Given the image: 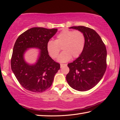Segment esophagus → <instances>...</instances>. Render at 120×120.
<instances>
[{"instance_id":"1","label":"esophagus","mask_w":120,"mask_h":120,"mask_svg":"<svg viewBox=\"0 0 120 120\" xmlns=\"http://www.w3.org/2000/svg\"><path fill=\"white\" fill-rule=\"evenodd\" d=\"M67 64H60V67L61 68H62L63 67H65V66H67Z\"/></svg>"}]
</instances>
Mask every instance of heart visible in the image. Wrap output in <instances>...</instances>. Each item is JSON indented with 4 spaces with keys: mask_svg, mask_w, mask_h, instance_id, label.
I'll use <instances>...</instances> for the list:
<instances>
[{
    "mask_svg": "<svg viewBox=\"0 0 120 120\" xmlns=\"http://www.w3.org/2000/svg\"><path fill=\"white\" fill-rule=\"evenodd\" d=\"M85 44V35L79 30L63 29L59 34L55 41L49 40L46 44L47 51L51 57L56 59L60 52H63L58 58L61 62H67L71 58L79 57L82 52Z\"/></svg>",
    "mask_w": 120,
    "mask_h": 120,
    "instance_id": "heart-1",
    "label": "heart"
}]
</instances>
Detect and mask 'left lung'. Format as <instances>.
<instances>
[{"label": "left lung", "mask_w": 120, "mask_h": 120, "mask_svg": "<svg viewBox=\"0 0 120 120\" xmlns=\"http://www.w3.org/2000/svg\"><path fill=\"white\" fill-rule=\"evenodd\" d=\"M85 37L82 52L68 63L70 72L66 79L71 87L79 91L90 90L102 78L107 68V50L100 36L95 30L85 26H73Z\"/></svg>", "instance_id": "left-lung-1"}]
</instances>
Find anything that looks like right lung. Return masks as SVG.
Masks as SVG:
<instances>
[{
  "mask_svg": "<svg viewBox=\"0 0 120 120\" xmlns=\"http://www.w3.org/2000/svg\"><path fill=\"white\" fill-rule=\"evenodd\" d=\"M57 31V29L32 28L20 35L15 42L11 59V69L20 85L26 90L43 92L52 86L60 64L48 55L46 44ZM31 47L41 50L39 59L32 66L25 63L23 57L25 51Z\"/></svg>",
  "mask_w": 120,
  "mask_h": 120,
  "instance_id": "add662e5",
  "label": "right lung"
}]
</instances>
